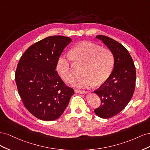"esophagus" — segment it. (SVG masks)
<instances>
[{"mask_svg":"<svg viewBox=\"0 0 150 150\" xmlns=\"http://www.w3.org/2000/svg\"><path fill=\"white\" fill-rule=\"evenodd\" d=\"M75 92L76 93H79V94H86L87 93V91L84 90H80V89H75Z\"/></svg>","mask_w":150,"mask_h":150,"instance_id":"1","label":"esophagus"}]
</instances>
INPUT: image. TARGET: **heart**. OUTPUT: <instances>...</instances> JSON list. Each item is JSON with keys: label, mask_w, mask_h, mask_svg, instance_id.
Here are the masks:
<instances>
[{"label": "heart", "mask_w": 150, "mask_h": 150, "mask_svg": "<svg viewBox=\"0 0 150 150\" xmlns=\"http://www.w3.org/2000/svg\"><path fill=\"white\" fill-rule=\"evenodd\" d=\"M69 56L74 61L83 62L81 71L83 74L71 81V84L77 88L103 84L110 76L114 64V57L110 49L89 42H83L72 48ZM57 70L65 81L72 78L69 58L63 55L59 57Z\"/></svg>", "instance_id": "b5f03b06"}]
</instances>
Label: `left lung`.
<instances>
[{
  "label": "left lung",
  "instance_id": "obj_1",
  "mask_svg": "<svg viewBox=\"0 0 150 150\" xmlns=\"http://www.w3.org/2000/svg\"><path fill=\"white\" fill-rule=\"evenodd\" d=\"M96 38L106 45L114 57V67L111 74L94 91L101 99V105L94 112L101 118L107 119L118 114L129 103L134 91L137 75L132 58L121 44L103 35H98Z\"/></svg>",
  "mask_w": 150,
  "mask_h": 150
}]
</instances>
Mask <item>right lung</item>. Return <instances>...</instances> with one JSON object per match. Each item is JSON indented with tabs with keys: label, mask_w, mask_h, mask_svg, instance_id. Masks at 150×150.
Listing matches in <instances>:
<instances>
[{
	"label": "right lung",
	"mask_w": 150,
	"mask_h": 150,
	"mask_svg": "<svg viewBox=\"0 0 150 150\" xmlns=\"http://www.w3.org/2000/svg\"><path fill=\"white\" fill-rule=\"evenodd\" d=\"M71 41L64 36H49L30 46L17 64L18 92L25 107L39 120L59 117L74 94L56 71L59 57Z\"/></svg>",
	"instance_id": "1"
}]
</instances>
